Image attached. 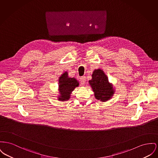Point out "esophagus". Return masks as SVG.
Returning a JSON list of instances; mask_svg holds the SVG:
<instances>
[{"label":"esophagus","mask_w":158,"mask_h":158,"mask_svg":"<svg viewBox=\"0 0 158 158\" xmlns=\"http://www.w3.org/2000/svg\"><path fill=\"white\" fill-rule=\"evenodd\" d=\"M80 79H81V82L82 83H83V84H85V82H86V76H82L81 78H80Z\"/></svg>","instance_id":"1"}]
</instances>
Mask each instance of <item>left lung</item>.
I'll return each mask as SVG.
<instances>
[{
  "mask_svg": "<svg viewBox=\"0 0 158 158\" xmlns=\"http://www.w3.org/2000/svg\"><path fill=\"white\" fill-rule=\"evenodd\" d=\"M92 76L93 78L89 82L93 88L95 98L101 102H106L110 99L114 91L103 71L100 69L95 70Z\"/></svg>",
  "mask_w": 158,
  "mask_h": 158,
  "instance_id": "1",
  "label": "left lung"
}]
</instances>
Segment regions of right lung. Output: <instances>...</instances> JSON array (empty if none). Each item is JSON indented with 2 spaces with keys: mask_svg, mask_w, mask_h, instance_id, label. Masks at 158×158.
I'll return each instance as SVG.
<instances>
[{
  "mask_svg": "<svg viewBox=\"0 0 158 158\" xmlns=\"http://www.w3.org/2000/svg\"><path fill=\"white\" fill-rule=\"evenodd\" d=\"M78 85L79 83L77 80L74 78L68 77L67 72L62 74L59 79V90L61 95L59 97L58 100H68L72 91Z\"/></svg>",
  "mask_w": 158,
  "mask_h": 158,
  "instance_id": "1",
  "label": "right lung"
}]
</instances>
